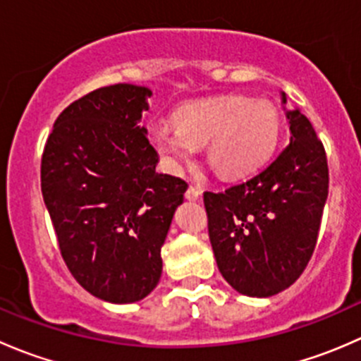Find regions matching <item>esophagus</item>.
Returning <instances> with one entry per match:
<instances>
[{
    "mask_svg": "<svg viewBox=\"0 0 361 361\" xmlns=\"http://www.w3.org/2000/svg\"><path fill=\"white\" fill-rule=\"evenodd\" d=\"M202 195V190L197 187H188L187 192H185V197L188 199V201H199Z\"/></svg>",
    "mask_w": 361,
    "mask_h": 361,
    "instance_id": "1",
    "label": "esophagus"
}]
</instances>
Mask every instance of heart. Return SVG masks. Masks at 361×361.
I'll return each mask as SVG.
<instances>
[{
    "instance_id": "heart-1",
    "label": "heart",
    "mask_w": 361,
    "mask_h": 361,
    "mask_svg": "<svg viewBox=\"0 0 361 361\" xmlns=\"http://www.w3.org/2000/svg\"><path fill=\"white\" fill-rule=\"evenodd\" d=\"M279 133L281 122L271 103L224 96L180 108L176 127H154L150 141L171 167L190 160L206 145L209 166L220 176L239 178L271 157Z\"/></svg>"
}]
</instances>
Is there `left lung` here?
<instances>
[{"instance_id":"obj_1","label":"left lung","mask_w":361,"mask_h":361,"mask_svg":"<svg viewBox=\"0 0 361 361\" xmlns=\"http://www.w3.org/2000/svg\"><path fill=\"white\" fill-rule=\"evenodd\" d=\"M286 118L290 143L265 169L225 192H204L218 269L248 297H271L297 281L314 251L329 195L322 141L300 110H288Z\"/></svg>"}]
</instances>
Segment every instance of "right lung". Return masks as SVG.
I'll return each instance as SVG.
<instances>
[{"mask_svg":"<svg viewBox=\"0 0 361 361\" xmlns=\"http://www.w3.org/2000/svg\"><path fill=\"white\" fill-rule=\"evenodd\" d=\"M148 87H101L57 116L42 157V194L73 278L94 297L130 304L162 274V248L188 185L157 173L141 126Z\"/></svg>","mask_w":361,"mask_h":361,"instance_id":"add662e5","label":"right lung"}]
</instances>
